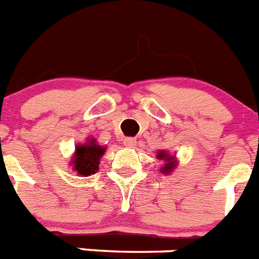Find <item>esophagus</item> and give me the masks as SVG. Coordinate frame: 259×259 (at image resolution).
<instances>
[{
    "label": "esophagus",
    "mask_w": 259,
    "mask_h": 259,
    "mask_svg": "<svg viewBox=\"0 0 259 259\" xmlns=\"http://www.w3.org/2000/svg\"><path fill=\"white\" fill-rule=\"evenodd\" d=\"M123 143H124V145L127 148H134L135 145H136V140H135V139H132V138H125Z\"/></svg>",
    "instance_id": "esophagus-1"
}]
</instances>
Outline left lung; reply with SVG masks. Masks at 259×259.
I'll use <instances>...</instances> for the list:
<instances>
[{
  "label": "left lung",
  "mask_w": 259,
  "mask_h": 259,
  "mask_svg": "<svg viewBox=\"0 0 259 259\" xmlns=\"http://www.w3.org/2000/svg\"><path fill=\"white\" fill-rule=\"evenodd\" d=\"M157 158L161 161H163V165L161 166L160 171L165 176H169L171 171H174V169L177 167L178 165V160H177V157L174 154L169 153L166 151H158L157 152Z\"/></svg>",
  "instance_id": "left-lung-1"
}]
</instances>
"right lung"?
I'll return each mask as SVG.
<instances>
[{
	"mask_svg": "<svg viewBox=\"0 0 259 259\" xmlns=\"http://www.w3.org/2000/svg\"><path fill=\"white\" fill-rule=\"evenodd\" d=\"M107 148L99 145L97 139L89 138L86 139L85 143H79L76 145L74 153L72 156L70 166L73 171H76L79 177H89L96 174L99 169L101 157L105 154Z\"/></svg>",
	"mask_w": 259,
	"mask_h": 259,
	"instance_id": "obj_1",
	"label": "right lung"
}]
</instances>
